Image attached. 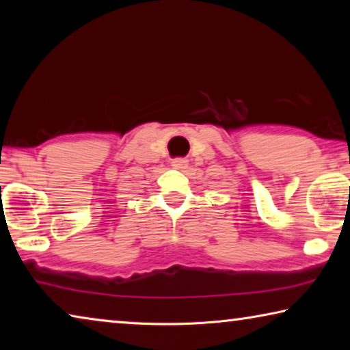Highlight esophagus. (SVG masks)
Returning a JSON list of instances; mask_svg holds the SVG:
<instances>
[{
	"mask_svg": "<svg viewBox=\"0 0 350 350\" xmlns=\"http://www.w3.org/2000/svg\"><path fill=\"white\" fill-rule=\"evenodd\" d=\"M171 165H173L176 170H185L188 167V161L187 159H174Z\"/></svg>",
	"mask_w": 350,
	"mask_h": 350,
	"instance_id": "obj_1",
	"label": "esophagus"
}]
</instances>
